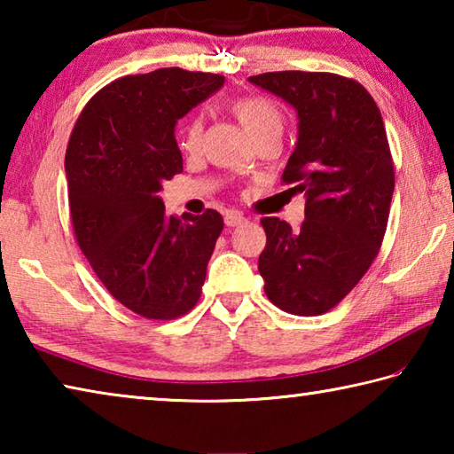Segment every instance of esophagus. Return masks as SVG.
Returning a JSON list of instances; mask_svg holds the SVG:
<instances>
[{
    "label": "esophagus",
    "instance_id": "obj_1",
    "mask_svg": "<svg viewBox=\"0 0 454 454\" xmlns=\"http://www.w3.org/2000/svg\"><path fill=\"white\" fill-rule=\"evenodd\" d=\"M244 222H246V218L242 216L240 212H228L226 214V226H230V228L240 226V224H244Z\"/></svg>",
    "mask_w": 454,
    "mask_h": 454
}]
</instances>
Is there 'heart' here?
I'll return each instance as SVG.
<instances>
[{"mask_svg": "<svg viewBox=\"0 0 454 454\" xmlns=\"http://www.w3.org/2000/svg\"><path fill=\"white\" fill-rule=\"evenodd\" d=\"M230 110L240 120L246 132L252 137L262 136L266 132H282V112L270 99L260 96H238L230 102ZM204 121L200 116H192L182 134V148L196 150L202 140Z\"/></svg>", "mask_w": 454, "mask_h": 454, "instance_id": "b5f03b06", "label": "heart"}]
</instances>
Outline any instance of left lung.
I'll list each match as a JSON object with an SVG mask.
<instances>
[{"mask_svg": "<svg viewBox=\"0 0 454 454\" xmlns=\"http://www.w3.org/2000/svg\"><path fill=\"white\" fill-rule=\"evenodd\" d=\"M298 112V142L282 174L306 196L301 230L262 218L258 258L264 292L296 317H318L342 301L379 256L395 162L380 110L363 83L330 72H268L248 78Z\"/></svg>", "mask_w": 454, "mask_h": 454, "instance_id": "1", "label": "left lung"}]
</instances>
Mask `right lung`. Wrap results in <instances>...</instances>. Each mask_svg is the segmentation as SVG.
<instances>
[{
	"label": "right lung",
	"mask_w": 454,
	"mask_h": 454,
	"mask_svg": "<svg viewBox=\"0 0 454 454\" xmlns=\"http://www.w3.org/2000/svg\"><path fill=\"white\" fill-rule=\"evenodd\" d=\"M224 83L182 67L124 75L83 107L66 150L75 242L107 292L150 320L194 309L224 228L220 212L168 216L158 192L180 174L174 126Z\"/></svg>",
	"instance_id": "obj_1"
}]
</instances>
